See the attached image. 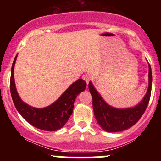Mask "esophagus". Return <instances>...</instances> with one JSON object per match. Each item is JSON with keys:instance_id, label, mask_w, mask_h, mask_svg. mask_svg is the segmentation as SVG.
<instances>
[{"instance_id": "esophagus-1", "label": "esophagus", "mask_w": 161, "mask_h": 161, "mask_svg": "<svg viewBox=\"0 0 161 161\" xmlns=\"http://www.w3.org/2000/svg\"><path fill=\"white\" fill-rule=\"evenodd\" d=\"M82 79H83V80L86 81V82L87 84L90 82V77H89V75H82Z\"/></svg>"}]
</instances>
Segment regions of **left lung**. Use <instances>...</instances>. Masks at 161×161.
I'll use <instances>...</instances> for the list:
<instances>
[{"label": "left lung", "mask_w": 161, "mask_h": 161, "mask_svg": "<svg viewBox=\"0 0 161 161\" xmlns=\"http://www.w3.org/2000/svg\"><path fill=\"white\" fill-rule=\"evenodd\" d=\"M148 66V89L142 100L132 108H117L109 105L90 81L89 90L92 97L94 115L97 123L103 130L108 132L122 131L131 128L140 119L150 101L152 88V71L149 63Z\"/></svg>", "instance_id": "obj_1"}]
</instances>
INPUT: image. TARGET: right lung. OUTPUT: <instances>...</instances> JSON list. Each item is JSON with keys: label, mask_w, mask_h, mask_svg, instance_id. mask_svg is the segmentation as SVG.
I'll return each instance as SVG.
<instances>
[{"label": "right lung", "mask_w": 161, "mask_h": 161, "mask_svg": "<svg viewBox=\"0 0 161 161\" xmlns=\"http://www.w3.org/2000/svg\"><path fill=\"white\" fill-rule=\"evenodd\" d=\"M18 54L11 67L10 90L11 97L18 112L34 127L43 131H54L61 129L69 121L74 108V102L80 92L85 90L86 82L79 79L69 86L61 97L53 103L43 108H33L27 104L19 97L15 86L14 69Z\"/></svg>", "instance_id": "obj_1"}]
</instances>
